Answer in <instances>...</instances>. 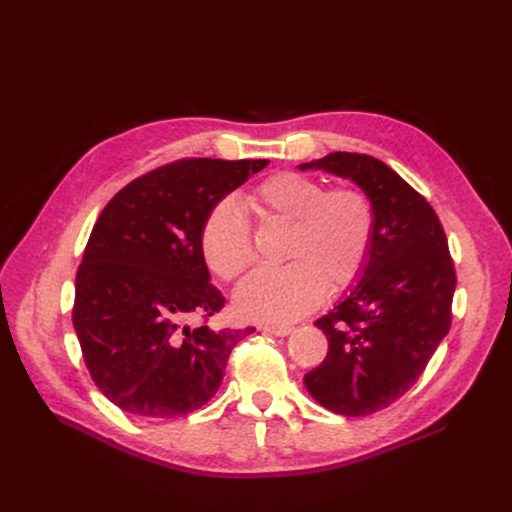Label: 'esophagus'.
Masks as SVG:
<instances>
[{
  "instance_id": "34e87169",
  "label": "esophagus",
  "mask_w": 512,
  "mask_h": 512,
  "mask_svg": "<svg viewBox=\"0 0 512 512\" xmlns=\"http://www.w3.org/2000/svg\"><path fill=\"white\" fill-rule=\"evenodd\" d=\"M260 331H265V333H269V335L284 337V335L292 333L294 327H290V324H265V327H260Z\"/></svg>"
}]
</instances>
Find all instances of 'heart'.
Wrapping results in <instances>:
<instances>
[{"instance_id":"b5f03b06","label":"heart","mask_w":512,"mask_h":512,"mask_svg":"<svg viewBox=\"0 0 512 512\" xmlns=\"http://www.w3.org/2000/svg\"><path fill=\"white\" fill-rule=\"evenodd\" d=\"M247 205L260 224H284L280 269H262L241 284L239 314L252 320L288 322L305 316L327 288L344 290L359 280L376 235V209L356 185L324 183L309 175L275 173L262 179ZM200 252L224 282L254 265L252 230L230 200H220L200 226Z\"/></svg>"}]
</instances>
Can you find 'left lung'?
I'll return each instance as SVG.
<instances>
[{"mask_svg": "<svg viewBox=\"0 0 512 512\" xmlns=\"http://www.w3.org/2000/svg\"><path fill=\"white\" fill-rule=\"evenodd\" d=\"M348 177L376 209V235L361 282L316 327L324 361L305 374L320 406L344 416L389 408L423 376L453 320L457 275L440 218L391 166L333 151L301 164Z\"/></svg>", "mask_w": 512, "mask_h": 512, "instance_id": "1", "label": "left lung"}]
</instances>
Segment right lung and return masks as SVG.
Instances as JSON below:
<instances>
[{
	"instance_id": "1",
	"label": "right lung",
	"mask_w": 512,
	"mask_h": 512,
	"mask_svg": "<svg viewBox=\"0 0 512 512\" xmlns=\"http://www.w3.org/2000/svg\"><path fill=\"white\" fill-rule=\"evenodd\" d=\"M267 164L175 160L102 209L76 271L72 324L91 380L117 408L147 418L198 410L220 389L232 348L256 331L207 327L226 301L209 282L200 226Z\"/></svg>"
}]
</instances>
